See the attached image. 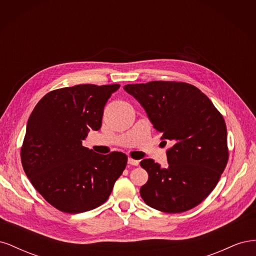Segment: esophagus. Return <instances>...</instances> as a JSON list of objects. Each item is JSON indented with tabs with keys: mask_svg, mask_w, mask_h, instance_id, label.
Returning <instances> with one entry per match:
<instances>
[{
	"mask_svg": "<svg viewBox=\"0 0 256 256\" xmlns=\"http://www.w3.org/2000/svg\"><path fill=\"white\" fill-rule=\"evenodd\" d=\"M128 164H131V166H138V160H134V159L128 158Z\"/></svg>",
	"mask_w": 256,
	"mask_h": 256,
	"instance_id": "34e87169",
	"label": "esophagus"
}]
</instances>
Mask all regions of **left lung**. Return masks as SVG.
Instances as JSON below:
<instances>
[{
    "instance_id": "obj_1",
    "label": "left lung",
    "mask_w": 256,
    "mask_h": 256,
    "mask_svg": "<svg viewBox=\"0 0 256 256\" xmlns=\"http://www.w3.org/2000/svg\"><path fill=\"white\" fill-rule=\"evenodd\" d=\"M124 90L143 106L164 142L173 143L166 168L152 159L140 162L148 173L140 189L144 202L170 214L198 206L214 189L228 160L223 116L188 83L152 81L127 84Z\"/></svg>"
}]
</instances>
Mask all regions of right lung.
<instances>
[{
	"label": "right lung",
	"mask_w": 256,
	"mask_h": 256,
	"mask_svg": "<svg viewBox=\"0 0 256 256\" xmlns=\"http://www.w3.org/2000/svg\"><path fill=\"white\" fill-rule=\"evenodd\" d=\"M120 84H80L44 95L30 115L21 148L23 170L34 188L58 210H92L111 194L127 164L120 152L96 154L82 146L102 127L104 106Z\"/></svg>",
	"instance_id": "add662e5"
}]
</instances>
